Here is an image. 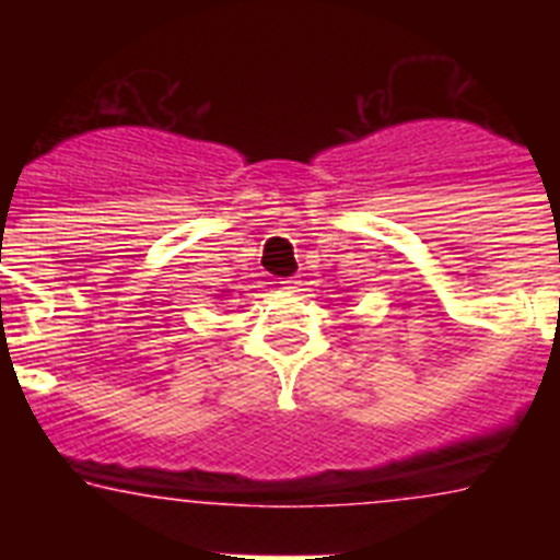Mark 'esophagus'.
Listing matches in <instances>:
<instances>
[{
	"instance_id": "1",
	"label": "esophagus",
	"mask_w": 560,
	"mask_h": 560,
	"mask_svg": "<svg viewBox=\"0 0 560 560\" xmlns=\"http://www.w3.org/2000/svg\"><path fill=\"white\" fill-rule=\"evenodd\" d=\"M283 289L291 291V294H294V291H303V280H300V277H289V280H283Z\"/></svg>"
}]
</instances>
